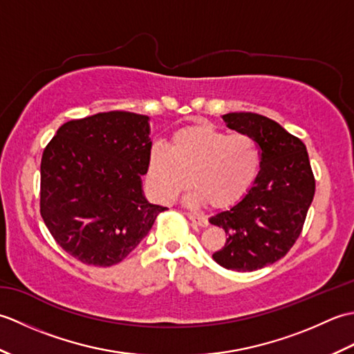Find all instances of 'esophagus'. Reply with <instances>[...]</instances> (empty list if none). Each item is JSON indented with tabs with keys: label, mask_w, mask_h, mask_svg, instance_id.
<instances>
[{
	"label": "esophagus",
	"mask_w": 354,
	"mask_h": 354,
	"mask_svg": "<svg viewBox=\"0 0 354 354\" xmlns=\"http://www.w3.org/2000/svg\"><path fill=\"white\" fill-rule=\"evenodd\" d=\"M187 216H189V219L192 222L199 225V227H208V219L205 216H201V214H196V213H187Z\"/></svg>",
	"instance_id": "1"
}]
</instances>
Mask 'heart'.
I'll return each mask as SVG.
<instances>
[{"label": "heart", "instance_id": "heart-1", "mask_svg": "<svg viewBox=\"0 0 354 354\" xmlns=\"http://www.w3.org/2000/svg\"><path fill=\"white\" fill-rule=\"evenodd\" d=\"M260 147L251 135L227 133L209 124L176 131L169 147L152 146L147 160V187L161 202H170L189 185L190 205H234L250 192L259 175Z\"/></svg>", "mask_w": 354, "mask_h": 354}]
</instances>
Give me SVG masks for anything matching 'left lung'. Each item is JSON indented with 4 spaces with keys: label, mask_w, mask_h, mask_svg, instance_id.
<instances>
[{
    "label": "left lung",
    "mask_w": 354,
    "mask_h": 354,
    "mask_svg": "<svg viewBox=\"0 0 354 354\" xmlns=\"http://www.w3.org/2000/svg\"><path fill=\"white\" fill-rule=\"evenodd\" d=\"M230 129L251 135L260 147V171L245 198L209 222L227 232L213 254L221 266L252 272L284 257L303 231L315 194L304 142L274 120L254 112L223 115Z\"/></svg>",
    "instance_id": "8db88e82"
}]
</instances>
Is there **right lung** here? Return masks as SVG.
<instances>
[{
	"mask_svg": "<svg viewBox=\"0 0 354 354\" xmlns=\"http://www.w3.org/2000/svg\"><path fill=\"white\" fill-rule=\"evenodd\" d=\"M149 117L100 112L59 127L41 160V216L71 257L93 266L124 260L165 207L141 190L147 173Z\"/></svg>",
	"mask_w": 354,
	"mask_h": 354,
	"instance_id": "right-lung-1",
	"label": "right lung"
}]
</instances>
